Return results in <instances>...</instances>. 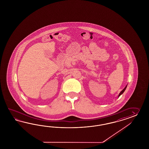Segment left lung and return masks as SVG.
<instances>
[{
	"mask_svg": "<svg viewBox=\"0 0 149 149\" xmlns=\"http://www.w3.org/2000/svg\"><path fill=\"white\" fill-rule=\"evenodd\" d=\"M126 87H127V86H126L125 87V88H124V89H123V91H121V92L120 93V94H119V97H120L121 95V94H123V93L124 92V91H125V89H126Z\"/></svg>",
	"mask_w": 149,
	"mask_h": 149,
	"instance_id": "1",
	"label": "left lung"
}]
</instances>
